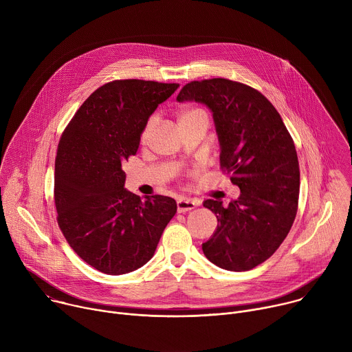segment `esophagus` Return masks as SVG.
<instances>
[{"label":"esophagus","mask_w":352,"mask_h":352,"mask_svg":"<svg viewBox=\"0 0 352 352\" xmlns=\"http://www.w3.org/2000/svg\"><path fill=\"white\" fill-rule=\"evenodd\" d=\"M196 206V204L193 202V200L190 199H186V197H181L178 202H177V210L178 213H185V212H190L193 210Z\"/></svg>","instance_id":"34e87169"}]
</instances>
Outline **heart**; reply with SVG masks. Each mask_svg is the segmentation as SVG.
<instances>
[{"label":"heart","mask_w":352,"mask_h":352,"mask_svg":"<svg viewBox=\"0 0 352 352\" xmlns=\"http://www.w3.org/2000/svg\"><path fill=\"white\" fill-rule=\"evenodd\" d=\"M197 116H206V114H205L204 110H200V109H185V110H182L179 113V121L188 120V118H192V117H197ZM155 124H156V118L155 117H152L146 122V125H144V128L142 131V140H146L150 136V133H152V131H153Z\"/></svg>","instance_id":"b5f03b06"}]
</instances>
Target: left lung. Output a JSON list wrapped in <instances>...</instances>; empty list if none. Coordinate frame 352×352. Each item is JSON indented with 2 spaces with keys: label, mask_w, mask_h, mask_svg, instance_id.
I'll list each match as a JSON object with an SVG mask.
<instances>
[{
  "label": "left lung",
  "mask_w": 352,
  "mask_h": 352,
  "mask_svg": "<svg viewBox=\"0 0 352 352\" xmlns=\"http://www.w3.org/2000/svg\"><path fill=\"white\" fill-rule=\"evenodd\" d=\"M179 103L206 104L220 142V166L239 186L227 208L208 199L217 217L205 256L230 272H246L267 261L289 232L298 210L299 164L294 140L280 114L256 89L224 78L193 80Z\"/></svg>",
  "instance_id": "1"
}]
</instances>
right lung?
<instances>
[{
    "label": "right lung",
    "mask_w": 352,
    "mask_h": 352,
    "mask_svg": "<svg viewBox=\"0 0 352 352\" xmlns=\"http://www.w3.org/2000/svg\"><path fill=\"white\" fill-rule=\"evenodd\" d=\"M178 83L124 79L94 90L61 135L54 175L58 226L69 246L96 270L120 276L153 258L177 213L173 197L124 188L122 164L142 131Z\"/></svg>",
    "instance_id": "1"
}]
</instances>
